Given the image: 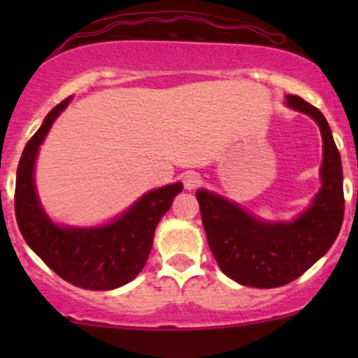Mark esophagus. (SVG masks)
<instances>
[{
	"label": "esophagus",
	"mask_w": 358,
	"mask_h": 358,
	"mask_svg": "<svg viewBox=\"0 0 358 358\" xmlns=\"http://www.w3.org/2000/svg\"><path fill=\"white\" fill-rule=\"evenodd\" d=\"M200 183H202V176L196 173V171H187L183 175V185L187 190H193V188L200 187Z\"/></svg>",
	"instance_id": "obj_1"
}]
</instances>
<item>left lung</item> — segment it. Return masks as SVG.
<instances>
[{
  "instance_id": "8db88e82",
  "label": "left lung",
  "mask_w": 358,
  "mask_h": 358,
  "mask_svg": "<svg viewBox=\"0 0 358 358\" xmlns=\"http://www.w3.org/2000/svg\"><path fill=\"white\" fill-rule=\"evenodd\" d=\"M287 108L313 117L323 139L322 187L298 217L268 222L225 196L200 188L203 229L222 273L244 286L278 287L301 276L334 245L343 222L342 159L327 119L298 96H286Z\"/></svg>"
}]
</instances>
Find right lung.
Here are the masks:
<instances>
[{
  "mask_svg": "<svg viewBox=\"0 0 358 358\" xmlns=\"http://www.w3.org/2000/svg\"><path fill=\"white\" fill-rule=\"evenodd\" d=\"M69 102L71 97L55 106L24 146L16 170V222L24 242L62 279L84 289H116L133 281L145 268L156 225L183 185L176 182L146 192L109 224L97 227L55 224L40 203L34 173L40 145Z\"/></svg>",
  "mask_w": 358,
  "mask_h": 358,
  "instance_id": "right-lung-1",
  "label": "right lung"
}]
</instances>
